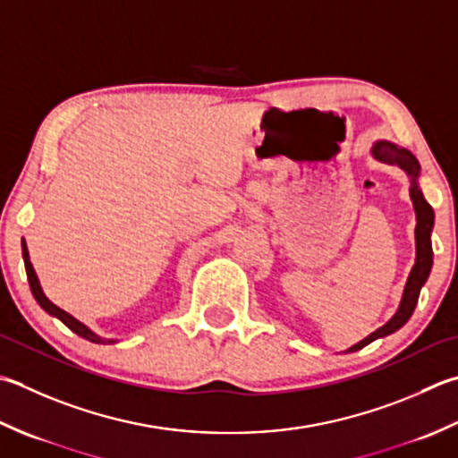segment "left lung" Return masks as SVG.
Returning a JSON list of instances; mask_svg holds the SVG:
<instances>
[{"label": "left lung", "mask_w": 458, "mask_h": 458, "mask_svg": "<svg viewBox=\"0 0 458 458\" xmlns=\"http://www.w3.org/2000/svg\"><path fill=\"white\" fill-rule=\"evenodd\" d=\"M373 157L381 160V163L387 165H397L399 168L405 170V173L411 176V200H413L415 212H417V228H415V238H417V262L413 266V270L409 274V280L405 285V292H403V300L401 306L397 310L395 316H393L387 324L379 327L377 331H373L369 337H365L363 342L355 344L353 347H349V352H357L365 345H369L375 342L377 337L389 335L393 331H397L409 321V318L413 316L415 306L419 301V293L423 284L427 282L428 274H431L433 267V248H431V232H433V224H435V212L431 208V204L425 200L423 192L419 191L417 186V178H419V160L411 155L407 148H401L393 142L387 140H377L373 145Z\"/></svg>", "instance_id": "1"}]
</instances>
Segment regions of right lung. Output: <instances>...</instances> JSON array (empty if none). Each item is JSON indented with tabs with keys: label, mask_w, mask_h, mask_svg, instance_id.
I'll return each mask as SVG.
<instances>
[{
	"label": "right lung",
	"mask_w": 458,
	"mask_h": 458,
	"mask_svg": "<svg viewBox=\"0 0 458 458\" xmlns=\"http://www.w3.org/2000/svg\"><path fill=\"white\" fill-rule=\"evenodd\" d=\"M21 250H23V262H25L27 280H30L31 293H33V298L38 300L39 306H41L45 311H47V313H51V316H55L57 319H61L63 324H65L71 331H75L77 335H81L83 339H87V342H93V344H114V339H103V337H98L97 334H93L91 329L85 327L83 324H81V321H77L73 316H69L67 311H63L61 308H57V306H55V303H51L47 298H45V293H43L41 285H39V280H38V274H35L33 266H31V262H30V252H27L25 242L21 244Z\"/></svg>",
	"instance_id": "obj_1"
}]
</instances>
